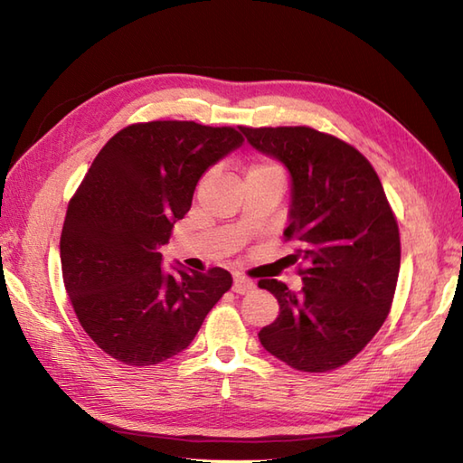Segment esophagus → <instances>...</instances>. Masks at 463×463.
I'll use <instances>...</instances> for the list:
<instances>
[{"label":"esophagus","mask_w":463,"mask_h":463,"mask_svg":"<svg viewBox=\"0 0 463 463\" xmlns=\"http://www.w3.org/2000/svg\"><path fill=\"white\" fill-rule=\"evenodd\" d=\"M254 288V282L247 277H242V274H234L232 277V290L237 294H247Z\"/></svg>","instance_id":"1"}]
</instances>
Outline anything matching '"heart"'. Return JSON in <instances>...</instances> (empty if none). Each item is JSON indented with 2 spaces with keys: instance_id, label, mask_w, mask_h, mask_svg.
Here are the masks:
<instances>
[{
  "instance_id": "b5f03b06",
  "label": "heart",
  "mask_w": 463,
  "mask_h": 463,
  "mask_svg": "<svg viewBox=\"0 0 463 463\" xmlns=\"http://www.w3.org/2000/svg\"><path fill=\"white\" fill-rule=\"evenodd\" d=\"M260 173H277V175H282L277 165H272V163H269V161H260V163L250 165V169L247 171V176H249V175H260Z\"/></svg>"
}]
</instances>
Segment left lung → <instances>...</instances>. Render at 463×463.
<instances>
[{
    "label": "left lung",
    "instance_id": "obj_1",
    "mask_svg": "<svg viewBox=\"0 0 463 463\" xmlns=\"http://www.w3.org/2000/svg\"><path fill=\"white\" fill-rule=\"evenodd\" d=\"M254 149L290 173L284 239L304 282L260 280L280 314L259 332L264 350L290 368L328 372L350 362L373 338L394 300L400 272L396 216L366 156L338 137L310 127H241Z\"/></svg>",
    "mask_w": 463,
    "mask_h": 463
}]
</instances>
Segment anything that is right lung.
<instances>
[{
  "label": "right lung",
  "mask_w": 463,
  "mask_h": 463,
  "mask_svg": "<svg viewBox=\"0 0 463 463\" xmlns=\"http://www.w3.org/2000/svg\"><path fill=\"white\" fill-rule=\"evenodd\" d=\"M232 127L135 123L113 135L69 201L61 242L65 290L90 338L127 366L183 352L231 288L224 269L163 267L161 244L189 213L204 171L242 145Z\"/></svg>",
  "instance_id": "add662e5"
}]
</instances>
